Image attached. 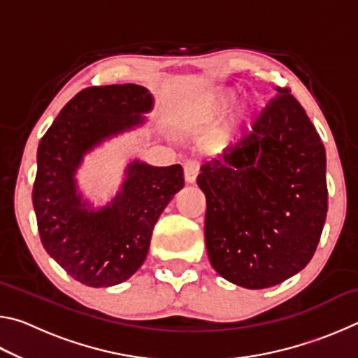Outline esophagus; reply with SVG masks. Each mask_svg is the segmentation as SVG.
Masks as SVG:
<instances>
[{"label":"esophagus","mask_w":358,"mask_h":358,"mask_svg":"<svg viewBox=\"0 0 358 358\" xmlns=\"http://www.w3.org/2000/svg\"><path fill=\"white\" fill-rule=\"evenodd\" d=\"M183 169H185V180H186V183L192 185L194 181H196V178H197L199 171H201V164H199V162L194 161V159H187L185 162Z\"/></svg>","instance_id":"1"}]
</instances>
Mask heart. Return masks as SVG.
I'll use <instances>...</instances> for the list:
<instances>
[{
  "label": "heart",
  "mask_w": 358,
  "mask_h": 358,
  "mask_svg": "<svg viewBox=\"0 0 358 358\" xmlns=\"http://www.w3.org/2000/svg\"><path fill=\"white\" fill-rule=\"evenodd\" d=\"M235 99V93L232 90H220L210 96L207 102L203 104L202 108V120L205 123H215V121L220 120L224 113L227 112ZM254 113V104L251 101L243 99L240 101L237 106H235L229 113L226 129L230 136H237L243 131L252 118Z\"/></svg>",
  "instance_id": "b5f03b06"
}]
</instances>
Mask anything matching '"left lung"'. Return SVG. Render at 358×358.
Here are the masks:
<instances>
[{"instance_id":"obj_1","label":"left lung","mask_w":358,"mask_h":358,"mask_svg":"<svg viewBox=\"0 0 358 358\" xmlns=\"http://www.w3.org/2000/svg\"><path fill=\"white\" fill-rule=\"evenodd\" d=\"M276 92L252 134L197 177L210 262L246 289L276 286L305 268L327 217L324 143L289 90Z\"/></svg>"}]
</instances>
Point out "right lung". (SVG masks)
<instances>
[{
    "label": "right lung",
    "mask_w": 358,
    "mask_h": 358,
    "mask_svg": "<svg viewBox=\"0 0 358 358\" xmlns=\"http://www.w3.org/2000/svg\"><path fill=\"white\" fill-rule=\"evenodd\" d=\"M155 107L142 85L82 90L66 104L38 148L33 205L45 251L74 280L110 287L145 262L157 217L185 186L180 164L129 161L117 194L94 207L78 189L85 156L124 132L143 128Z\"/></svg>",
    "instance_id": "right-lung-1"
}]
</instances>
